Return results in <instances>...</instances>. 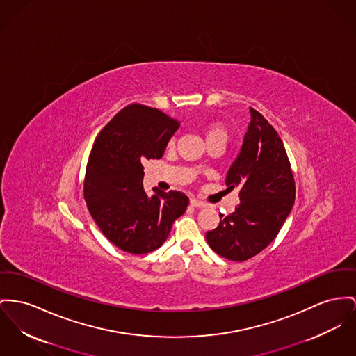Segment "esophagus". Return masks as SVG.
I'll return each mask as SVG.
<instances>
[{
    "mask_svg": "<svg viewBox=\"0 0 356 356\" xmlns=\"http://www.w3.org/2000/svg\"><path fill=\"white\" fill-rule=\"evenodd\" d=\"M190 205L194 207V208H207V207H209V204H207L204 201H200L197 198H191L190 200Z\"/></svg>",
    "mask_w": 356,
    "mask_h": 356,
    "instance_id": "esophagus-1",
    "label": "esophagus"
}]
</instances>
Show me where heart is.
Returning a JSON list of instances; mask_svg holds the SVG:
<instances>
[{
	"instance_id": "heart-1",
	"label": "heart",
	"mask_w": 356,
	"mask_h": 356,
	"mask_svg": "<svg viewBox=\"0 0 356 356\" xmlns=\"http://www.w3.org/2000/svg\"><path fill=\"white\" fill-rule=\"evenodd\" d=\"M204 136H205V140H211L214 138H224L227 140V131L221 124L211 122L204 127Z\"/></svg>"
}]
</instances>
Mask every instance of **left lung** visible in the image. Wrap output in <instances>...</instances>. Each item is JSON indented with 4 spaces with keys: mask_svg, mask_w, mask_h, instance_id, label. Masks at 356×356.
I'll list each match as a JSON object with an SVG mask.
<instances>
[{
    "mask_svg": "<svg viewBox=\"0 0 356 356\" xmlns=\"http://www.w3.org/2000/svg\"><path fill=\"white\" fill-rule=\"evenodd\" d=\"M240 154L229 167L225 184L238 188L234 213H220V224L207 232L216 254L243 261L258 255L278 235L291 212L294 178L284 143L273 125L252 108Z\"/></svg>",
    "mask_w": 356,
    "mask_h": 356,
    "instance_id": "obj_1",
    "label": "left lung"
}]
</instances>
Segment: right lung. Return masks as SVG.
<instances>
[{"mask_svg":"<svg viewBox=\"0 0 356 356\" xmlns=\"http://www.w3.org/2000/svg\"><path fill=\"white\" fill-rule=\"evenodd\" d=\"M179 121L140 104L121 109L95 138L86 167L83 197L101 232L120 250L140 255L159 248L172 222L185 213L182 191L143 188L144 167L161 159Z\"/></svg>","mask_w":356,"mask_h":356,"instance_id":"right-lung-1","label":"right lung"}]
</instances>
